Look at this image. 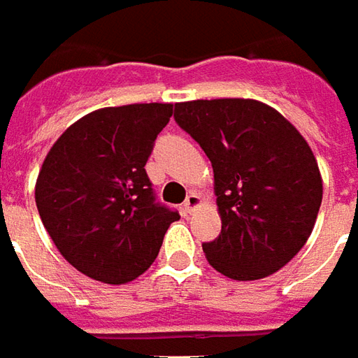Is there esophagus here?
<instances>
[{"instance_id":"obj_1","label":"esophagus","mask_w":358,"mask_h":358,"mask_svg":"<svg viewBox=\"0 0 358 358\" xmlns=\"http://www.w3.org/2000/svg\"><path fill=\"white\" fill-rule=\"evenodd\" d=\"M201 203H203L201 195H199V193H191V195L187 196V201H185L183 208L187 210V213H193L195 208L201 207Z\"/></svg>"}]
</instances>
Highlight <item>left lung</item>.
Segmentation results:
<instances>
[{
  "label": "left lung",
  "instance_id": "1",
  "mask_svg": "<svg viewBox=\"0 0 358 358\" xmlns=\"http://www.w3.org/2000/svg\"><path fill=\"white\" fill-rule=\"evenodd\" d=\"M175 120L207 153L215 173L222 229L203 244L208 264L241 282L284 268L311 236L323 199L306 138L252 98L177 102Z\"/></svg>",
  "mask_w": 358,
  "mask_h": 358
}]
</instances>
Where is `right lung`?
Here are the masks:
<instances>
[{
	"instance_id": "right-lung-1",
	"label": "right lung",
	"mask_w": 358,
	"mask_h": 358,
	"mask_svg": "<svg viewBox=\"0 0 358 358\" xmlns=\"http://www.w3.org/2000/svg\"><path fill=\"white\" fill-rule=\"evenodd\" d=\"M173 104L94 110L64 129L35 183L39 217L62 258L84 275L120 285L140 278L179 215L153 201L145 173Z\"/></svg>"
}]
</instances>
